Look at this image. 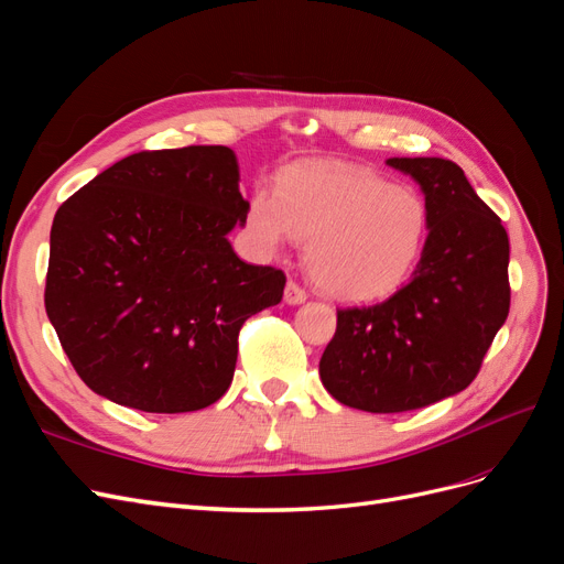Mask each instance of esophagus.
<instances>
[{
  "label": "esophagus",
  "mask_w": 564,
  "mask_h": 564,
  "mask_svg": "<svg viewBox=\"0 0 564 564\" xmlns=\"http://www.w3.org/2000/svg\"><path fill=\"white\" fill-rule=\"evenodd\" d=\"M305 299H308V292H305L303 286H299L296 282H289L286 289H284V301L289 305H299V303H305Z\"/></svg>",
  "instance_id": "obj_1"
}]
</instances>
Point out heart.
Returning <instances> with one entry per match:
<instances>
[{"label":"heart","instance_id":"b5f03b06","mask_svg":"<svg viewBox=\"0 0 564 564\" xmlns=\"http://www.w3.org/2000/svg\"><path fill=\"white\" fill-rule=\"evenodd\" d=\"M247 230L263 251L305 245L315 284L334 299L369 303L398 292L429 230V209L409 185L355 166H294L275 195L253 193Z\"/></svg>","mask_w":564,"mask_h":564}]
</instances>
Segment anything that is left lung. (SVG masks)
I'll return each mask as SVG.
<instances>
[{"label":"left lung","mask_w":564,"mask_h":564,"mask_svg":"<svg viewBox=\"0 0 564 564\" xmlns=\"http://www.w3.org/2000/svg\"><path fill=\"white\" fill-rule=\"evenodd\" d=\"M386 164L421 185V261L383 303L338 311L319 360L332 398L371 414L412 412L468 388L510 308L508 235L464 169L442 158Z\"/></svg>","instance_id":"8db88e82"}]
</instances>
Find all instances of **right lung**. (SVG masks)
I'll return each instance as SVG.
<instances>
[{
	"label": "right lung",
	"instance_id": "right-lung-1",
	"mask_svg": "<svg viewBox=\"0 0 564 564\" xmlns=\"http://www.w3.org/2000/svg\"><path fill=\"white\" fill-rule=\"evenodd\" d=\"M247 207L226 145L135 152L61 204L44 305L94 392L181 414L230 388L242 324L278 305L286 282L228 242Z\"/></svg>",
	"mask_w": 564,
	"mask_h": 564
}]
</instances>
